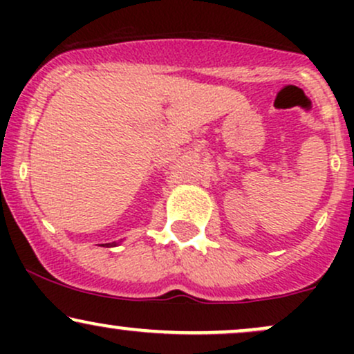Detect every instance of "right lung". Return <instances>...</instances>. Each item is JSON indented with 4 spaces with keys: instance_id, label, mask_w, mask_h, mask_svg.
<instances>
[{
    "instance_id": "obj_1",
    "label": "right lung",
    "mask_w": 354,
    "mask_h": 354,
    "mask_svg": "<svg viewBox=\"0 0 354 354\" xmlns=\"http://www.w3.org/2000/svg\"><path fill=\"white\" fill-rule=\"evenodd\" d=\"M118 243L116 241H113V243H106V245H103V246H106V248H111V246H116Z\"/></svg>"
}]
</instances>
